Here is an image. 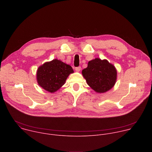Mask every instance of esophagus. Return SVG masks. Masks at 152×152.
Instances as JSON below:
<instances>
[{
	"instance_id": "34e87169",
	"label": "esophagus",
	"mask_w": 152,
	"mask_h": 152,
	"mask_svg": "<svg viewBox=\"0 0 152 152\" xmlns=\"http://www.w3.org/2000/svg\"><path fill=\"white\" fill-rule=\"evenodd\" d=\"M80 70H81V67H76V68H75V70H76V72H80Z\"/></svg>"
}]
</instances>
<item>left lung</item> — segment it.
Wrapping results in <instances>:
<instances>
[{
	"label": "left lung",
	"instance_id": "obj_1",
	"mask_svg": "<svg viewBox=\"0 0 152 152\" xmlns=\"http://www.w3.org/2000/svg\"><path fill=\"white\" fill-rule=\"evenodd\" d=\"M86 83L96 92L103 93L111 90L117 80V70L106 59L96 58L88 62L82 72Z\"/></svg>",
	"mask_w": 152,
	"mask_h": 152
}]
</instances>
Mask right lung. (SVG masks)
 Returning <instances> with one entry per match:
<instances>
[{"label":"right lung","instance_id":"add662e5","mask_svg":"<svg viewBox=\"0 0 152 152\" xmlns=\"http://www.w3.org/2000/svg\"><path fill=\"white\" fill-rule=\"evenodd\" d=\"M73 72L69 65L55 59L45 62L38 67L37 80L41 87L53 93L61 87L69 75Z\"/></svg>","mask_w":152,"mask_h":152}]
</instances>
